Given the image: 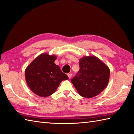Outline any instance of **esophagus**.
<instances>
[{"instance_id":"esophagus-1","label":"esophagus","mask_w":134,"mask_h":134,"mask_svg":"<svg viewBox=\"0 0 134 134\" xmlns=\"http://www.w3.org/2000/svg\"><path fill=\"white\" fill-rule=\"evenodd\" d=\"M67 75H68V76H69V78H71V76H72V74L71 73H69V74H67Z\"/></svg>"}]
</instances>
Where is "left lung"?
<instances>
[{
    "label": "left lung",
    "mask_w": 134,
    "mask_h": 134,
    "mask_svg": "<svg viewBox=\"0 0 134 134\" xmlns=\"http://www.w3.org/2000/svg\"><path fill=\"white\" fill-rule=\"evenodd\" d=\"M80 69L71 81L79 95L92 98L101 93L109 80V67L95 56L79 60Z\"/></svg>",
    "instance_id": "8db88e82"
}]
</instances>
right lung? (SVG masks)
<instances>
[{
  "label": "right lung",
  "mask_w": 134,
  "mask_h": 134,
  "mask_svg": "<svg viewBox=\"0 0 134 134\" xmlns=\"http://www.w3.org/2000/svg\"><path fill=\"white\" fill-rule=\"evenodd\" d=\"M55 55L42 53L25 70L27 86L38 96L48 97L56 92L62 81L69 79L55 63Z\"/></svg>",
  "instance_id": "obj_1"
}]
</instances>
